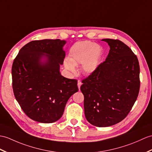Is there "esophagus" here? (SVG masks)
Instances as JSON below:
<instances>
[{"label": "esophagus", "instance_id": "34e87169", "mask_svg": "<svg viewBox=\"0 0 152 152\" xmlns=\"http://www.w3.org/2000/svg\"><path fill=\"white\" fill-rule=\"evenodd\" d=\"M81 86H82V82H81L80 80H78V81H77V87H78L79 89H80Z\"/></svg>", "mask_w": 152, "mask_h": 152}]
</instances>
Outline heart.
I'll return each mask as SVG.
<instances>
[{
    "instance_id": "obj_1",
    "label": "heart",
    "mask_w": 152,
    "mask_h": 152,
    "mask_svg": "<svg viewBox=\"0 0 152 152\" xmlns=\"http://www.w3.org/2000/svg\"><path fill=\"white\" fill-rule=\"evenodd\" d=\"M102 54V47L96 43L89 41L79 42L70 48L69 58L65 61V66L69 71L75 73V66L82 63L83 72L91 74L99 66Z\"/></svg>"
}]
</instances>
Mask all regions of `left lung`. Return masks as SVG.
Wrapping results in <instances>:
<instances>
[{
	"label": "left lung",
	"mask_w": 152,
	"mask_h": 152,
	"mask_svg": "<svg viewBox=\"0 0 152 152\" xmlns=\"http://www.w3.org/2000/svg\"><path fill=\"white\" fill-rule=\"evenodd\" d=\"M110 47L105 61L82 80L84 112L90 124L108 127L124 120L140 89V66L131 48L118 39H104Z\"/></svg>",
	"instance_id": "1"
}]
</instances>
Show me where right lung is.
I'll use <instances>...</instances> for the list:
<instances>
[{"label": "right lung", "mask_w": 152, "mask_h": 152, "mask_svg": "<svg viewBox=\"0 0 152 152\" xmlns=\"http://www.w3.org/2000/svg\"><path fill=\"white\" fill-rule=\"evenodd\" d=\"M65 43L58 39L32 41L20 49L13 61L14 95L24 113L35 121H58L69 98L78 91L76 80L66 78L59 72Z\"/></svg>", "instance_id": "add662e5"}]
</instances>
